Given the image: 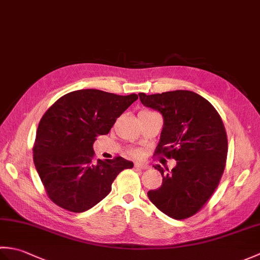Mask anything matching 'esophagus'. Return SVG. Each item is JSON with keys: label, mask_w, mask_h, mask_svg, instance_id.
<instances>
[{"label": "esophagus", "mask_w": 260, "mask_h": 260, "mask_svg": "<svg viewBox=\"0 0 260 260\" xmlns=\"http://www.w3.org/2000/svg\"><path fill=\"white\" fill-rule=\"evenodd\" d=\"M134 168H135L136 170H147L150 167H148L147 164H144V163H135Z\"/></svg>", "instance_id": "obj_1"}]
</instances>
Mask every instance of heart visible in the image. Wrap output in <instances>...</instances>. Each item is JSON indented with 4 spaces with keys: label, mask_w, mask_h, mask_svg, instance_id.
Returning a JSON list of instances; mask_svg holds the SVG:
<instances>
[{
    "label": "heart",
    "mask_w": 260,
    "mask_h": 260,
    "mask_svg": "<svg viewBox=\"0 0 260 260\" xmlns=\"http://www.w3.org/2000/svg\"><path fill=\"white\" fill-rule=\"evenodd\" d=\"M129 155L133 156V157H139L140 156V152L136 151V150H131L129 151Z\"/></svg>",
    "instance_id": "obj_1"
}]
</instances>
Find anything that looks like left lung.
<instances>
[{
  "instance_id": "obj_1",
  "label": "left lung",
  "mask_w": 260,
  "mask_h": 260,
  "mask_svg": "<svg viewBox=\"0 0 260 260\" xmlns=\"http://www.w3.org/2000/svg\"><path fill=\"white\" fill-rule=\"evenodd\" d=\"M142 104L164 118L161 140L154 155L174 158L175 168L164 174L161 187L148 199L170 218L182 220L200 211L219 185L225 168L228 140L219 113L206 98L190 90L146 95Z\"/></svg>"
}]
</instances>
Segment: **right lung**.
<instances>
[{"instance_id":"obj_1","label":"right lung","mask_w":260,"mask_h":260,"mask_svg":"<svg viewBox=\"0 0 260 260\" xmlns=\"http://www.w3.org/2000/svg\"><path fill=\"white\" fill-rule=\"evenodd\" d=\"M139 96L81 89L60 97L42 116L33 144V162L49 199L70 212H84L108 196L121 171L133 162L97 159L92 144Z\"/></svg>"}]
</instances>
